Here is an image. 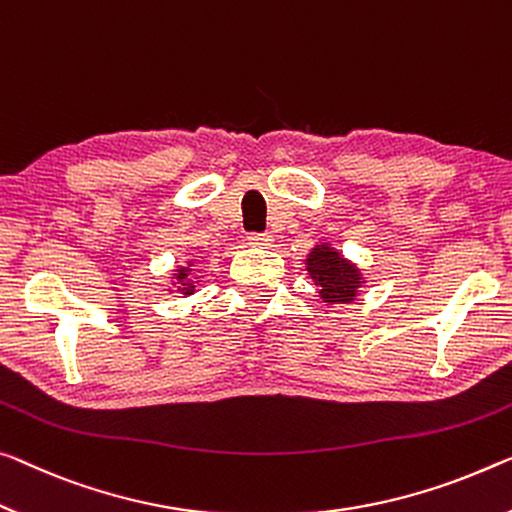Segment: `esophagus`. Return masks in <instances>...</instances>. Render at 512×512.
I'll return each instance as SVG.
<instances>
[{
    "instance_id": "1",
    "label": "esophagus",
    "mask_w": 512,
    "mask_h": 512,
    "mask_svg": "<svg viewBox=\"0 0 512 512\" xmlns=\"http://www.w3.org/2000/svg\"><path fill=\"white\" fill-rule=\"evenodd\" d=\"M247 240H249V245H254V247H272V242H274L270 233H249Z\"/></svg>"
}]
</instances>
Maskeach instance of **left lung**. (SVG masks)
<instances>
[{
  "instance_id": "1",
  "label": "left lung",
  "mask_w": 512,
  "mask_h": 512,
  "mask_svg": "<svg viewBox=\"0 0 512 512\" xmlns=\"http://www.w3.org/2000/svg\"><path fill=\"white\" fill-rule=\"evenodd\" d=\"M306 270L311 279L320 288V297L325 302H350L357 297V288L361 286V274L352 263L343 261L338 251L332 247L320 245L306 258Z\"/></svg>"
}]
</instances>
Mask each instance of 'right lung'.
<instances>
[{"label": "right lung", "mask_w": 512, "mask_h": 512, "mask_svg": "<svg viewBox=\"0 0 512 512\" xmlns=\"http://www.w3.org/2000/svg\"><path fill=\"white\" fill-rule=\"evenodd\" d=\"M187 272H190V270H187V267H180V270H178V274H176V279L180 283L178 290H183L185 295H192L194 293V286L190 283V279H187Z\"/></svg>", "instance_id": "1"}]
</instances>
